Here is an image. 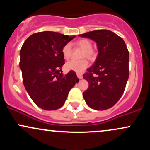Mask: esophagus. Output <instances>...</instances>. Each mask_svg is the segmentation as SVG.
I'll return each instance as SVG.
<instances>
[{
    "mask_svg": "<svg viewBox=\"0 0 150 150\" xmlns=\"http://www.w3.org/2000/svg\"><path fill=\"white\" fill-rule=\"evenodd\" d=\"M77 77H78L79 79H82V74H80V73H77Z\"/></svg>",
    "mask_w": 150,
    "mask_h": 150,
    "instance_id": "34e87169",
    "label": "esophagus"
}]
</instances>
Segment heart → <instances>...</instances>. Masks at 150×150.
I'll list each match as a JSON object with an SVG mask.
<instances>
[{"label": "heart", "instance_id": "obj_1", "mask_svg": "<svg viewBox=\"0 0 150 150\" xmlns=\"http://www.w3.org/2000/svg\"><path fill=\"white\" fill-rule=\"evenodd\" d=\"M77 45L83 49L82 53V58L86 57L89 60H93L95 58V53L92 50V44L88 39H81L77 42ZM63 56L65 59H68L71 56L72 49L70 44H67L63 46L62 50ZM89 66V63L87 60L81 59L79 61L76 60H70L65 63V68L68 70L82 73Z\"/></svg>", "mask_w": 150, "mask_h": 150}]
</instances>
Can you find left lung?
<instances>
[{
    "instance_id": "8db88e82",
    "label": "left lung",
    "mask_w": 150,
    "mask_h": 150,
    "mask_svg": "<svg viewBox=\"0 0 150 150\" xmlns=\"http://www.w3.org/2000/svg\"><path fill=\"white\" fill-rule=\"evenodd\" d=\"M97 44L98 55L83 78L89 88L83 92L85 102L95 110L112 107L123 95L129 77V52L122 38L111 31L99 30L80 34Z\"/></svg>"
}]
</instances>
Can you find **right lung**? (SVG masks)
I'll use <instances>...</instances> for the list:
<instances>
[{"label":"right lung","instance_id":"add662e5","mask_svg":"<svg viewBox=\"0 0 150 150\" xmlns=\"http://www.w3.org/2000/svg\"><path fill=\"white\" fill-rule=\"evenodd\" d=\"M75 36L58 32H38L29 37L20 49V68L24 86L32 101L51 111L64 104L68 93L79 82L75 72L63 75L62 50Z\"/></svg>","mask_w":150,"mask_h":150}]
</instances>
